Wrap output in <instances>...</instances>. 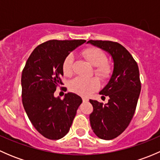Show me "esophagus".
Wrapping results in <instances>:
<instances>
[{"label":"esophagus","mask_w":160,"mask_h":160,"mask_svg":"<svg viewBox=\"0 0 160 160\" xmlns=\"http://www.w3.org/2000/svg\"><path fill=\"white\" fill-rule=\"evenodd\" d=\"M82 99H83V102H86V101H88V99L87 98H82Z\"/></svg>","instance_id":"obj_1"}]
</instances>
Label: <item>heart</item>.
<instances>
[{"label":"heart","mask_w":160,"mask_h":160,"mask_svg":"<svg viewBox=\"0 0 160 160\" xmlns=\"http://www.w3.org/2000/svg\"><path fill=\"white\" fill-rule=\"evenodd\" d=\"M83 57L89 62L90 64L94 67V72L100 79L105 80L110 77L111 67L105 62L106 56L101 50L98 48H88L82 52ZM73 57L69 55L65 58L62 63V71L64 75L70 76L72 74V65ZM99 86V80L97 77L82 78L76 77L70 81L69 88L71 91L82 95L88 96L98 89Z\"/></svg>","instance_id":"b5f03b06"}]
</instances>
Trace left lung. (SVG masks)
Instances as JSON below:
<instances>
[{
	"instance_id": "left-lung-1",
	"label": "left lung",
	"mask_w": 160,
	"mask_h": 160,
	"mask_svg": "<svg viewBox=\"0 0 160 160\" xmlns=\"http://www.w3.org/2000/svg\"><path fill=\"white\" fill-rule=\"evenodd\" d=\"M87 43L107 52L114 62L110 80L99 92L104 98L108 97V102L103 104L90 100L92 130L98 138L111 140L126 129L133 117L141 91L139 70L129 52L119 43L101 40Z\"/></svg>"
}]
</instances>
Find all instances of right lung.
Returning <instances> with one entry per match:
<instances>
[{
  "instance_id": "add662e5",
  "label": "right lung",
  "mask_w": 160,
  "mask_h": 160,
  "mask_svg": "<svg viewBox=\"0 0 160 160\" xmlns=\"http://www.w3.org/2000/svg\"><path fill=\"white\" fill-rule=\"evenodd\" d=\"M86 40H50L37 46L28 57L22 74V104L30 122L49 139L62 138L70 131L80 96L66 93L63 100L54 96L62 83L65 58Z\"/></svg>"
}]
</instances>
